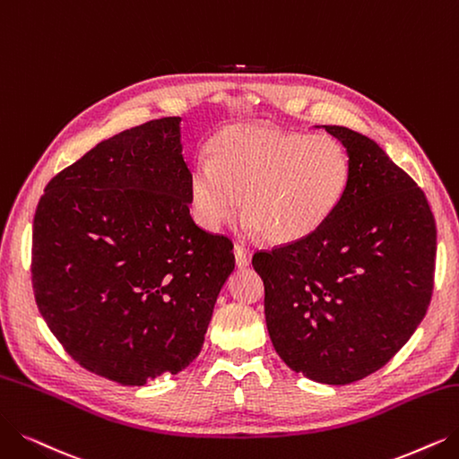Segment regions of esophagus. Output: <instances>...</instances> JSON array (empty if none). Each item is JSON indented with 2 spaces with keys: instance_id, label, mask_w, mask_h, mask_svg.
I'll return each mask as SVG.
<instances>
[{
  "instance_id": "esophagus-1",
  "label": "esophagus",
  "mask_w": 459,
  "mask_h": 459,
  "mask_svg": "<svg viewBox=\"0 0 459 459\" xmlns=\"http://www.w3.org/2000/svg\"><path fill=\"white\" fill-rule=\"evenodd\" d=\"M233 254H235V264L237 267H248L250 265V260H252V252L248 248H245L243 245H235L233 248Z\"/></svg>"
}]
</instances>
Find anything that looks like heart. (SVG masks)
<instances>
[{
  "label": "heart",
  "mask_w": 459,
  "mask_h": 459,
  "mask_svg": "<svg viewBox=\"0 0 459 459\" xmlns=\"http://www.w3.org/2000/svg\"><path fill=\"white\" fill-rule=\"evenodd\" d=\"M351 177V156L335 137L231 124L209 143V160L194 163L190 204L197 224L216 231L235 216L241 195L245 228L288 245L335 214Z\"/></svg>",
  "instance_id": "heart-1"
}]
</instances>
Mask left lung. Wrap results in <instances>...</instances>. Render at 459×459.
I'll return each mask as SVG.
<instances>
[{
	"mask_svg": "<svg viewBox=\"0 0 459 459\" xmlns=\"http://www.w3.org/2000/svg\"><path fill=\"white\" fill-rule=\"evenodd\" d=\"M351 156L341 207L310 237L254 254L265 322L291 371L342 386L384 368L424 320L437 230L428 199L380 146L324 126Z\"/></svg>",
	"mask_w": 459,
	"mask_h": 459,
	"instance_id": "8db88e82",
	"label": "left lung"
}]
</instances>
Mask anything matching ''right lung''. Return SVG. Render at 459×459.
<instances>
[{"label": "right lung", "instance_id": "obj_1", "mask_svg": "<svg viewBox=\"0 0 459 459\" xmlns=\"http://www.w3.org/2000/svg\"><path fill=\"white\" fill-rule=\"evenodd\" d=\"M180 117L108 137L54 177L33 218L39 313L84 369L124 386L195 359L235 269L190 216Z\"/></svg>", "mask_w": 459, "mask_h": 459}]
</instances>
